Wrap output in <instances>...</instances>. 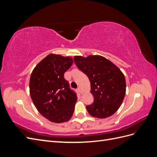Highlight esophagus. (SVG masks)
<instances>
[{
	"label": "esophagus",
	"instance_id": "esophagus-1",
	"mask_svg": "<svg viewBox=\"0 0 157 157\" xmlns=\"http://www.w3.org/2000/svg\"><path fill=\"white\" fill-rule=\"evenodd\" d=\"M77 90H78V91L79 92V93H80V94H82V91H81V88H80V87H78V88Z\"/></svg>",
	"mask_w": 157,
	"mask_h": 157
}]
</instances>
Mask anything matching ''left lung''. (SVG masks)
<instances>
[{
    "label": "left lung",
    "mask_w": 157,
    "mask_h": 157,
    "mask_svg": "<svg viewBox=\"0 0 157 157\" xmlns=\"http://www.w3.org/2000/svg\"><path fill=\"white\" fill-rule=\"evenodd\" d=\"M77 67L88 77L94 102L86 109L92 117H110L120 107L126 94L125 77L111 61L100 56H75Z\"/></svg>",
    "instance_id": "obj_1"
}]
</instances>
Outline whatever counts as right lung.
Returning <instances> with one entry per match:
<instances>
[{
  "mask_svg": "<svg viewBox=\"0 0 157 157\" xmlns=\"http://www.w3.org/2000/svg\"><path fill=\"white\" fill-rule=\"evenodd\" d=\"M73 61L69 57L49 54L31 73V98L39 112L51 122H67L73 114L77 93L64 78Z\"/></svg>",
  "mask_w": 157,
  "mask_h": 157,
  "instance_id": "right-lung-1",
  "label": "right lung"
}]
</instances>
